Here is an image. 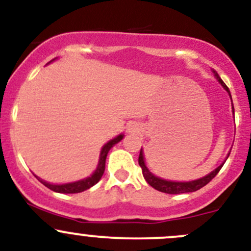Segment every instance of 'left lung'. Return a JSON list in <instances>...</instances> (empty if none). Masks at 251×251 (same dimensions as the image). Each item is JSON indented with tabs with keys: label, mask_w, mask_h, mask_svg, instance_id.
Instances as JSON below:
<instances>
[{
	"label": "left lung",
	"mask_w": 251,
	"mask_h": 251,
	"mask_svg": "<svg viewBox=\"0 0 251 251\" xmlns=\"http://www.w3.org/2000/svg\"><path fill=\"white\" fill-rule=\"evenodd\" d=\"M214 75H215V77L217 78V81L221 83L222 87H224L225 90L228 92L229 97H231V92H229L228 87H227L226 83L221 80V77L219 76V74H217L215 70H214ZM231 100H232V97H231ZM232 109H233V114H234L233 103H232ZM228 155H229V153H228ZM228 155H227V158H228ZM138 164H140V166L142 168V174H143L144 179L148 182L149 186H151L153 188H155L156 191L163 192V193L179 194V193H191V192H196V191H198V189L203 188L204 186H206V184L209 183V182L211 181V179L214 178L217 174H219V171L221 170V168L224 166L225 163H222L221 165L217 166L214 171H211V173H210L209 175H206V176L201 177V178H198V179H194V181H189V182L166 181V179L160 178V177L154 176V175L148 170V168L146 166V164H144V156H143V151H142V148L140 151V156H138Z\"/></svg>",
	"instance_id": "obj_1"
}]
</instances>
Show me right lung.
Wrapping results in <instances>:
<instances>
[{
  "label": "right lung",
  "instance_id": "add662e5",
  "mask_svg": "<svg viewBox=\"0 0 251 251\" xmlns=\"http://www.w3.org/2000/svg\"><path fill=\"white\" fill-rule=\"evenodd\" d=\"M124 135H119L116 136L115 138L110 140L107 144H104L100 151V161H98V166L96 169V171L91 175L90 177H86V178L80 179V181L76 182H72V183H64V184H52L48 183V182L44 181V179L39 178V181L41 182L42 184L50 188V191L57 192V193H64V194H70V193H80V192L86 191V189L91 188L92 186H95L100 178H102L103 174H104L105 170V159H107L108 151H110V148L113 146H115L116 143H119L121 140H123Z\"/></svg>",
  "mask_w": 251,
  "mask_h": 251
}]
</instances>
